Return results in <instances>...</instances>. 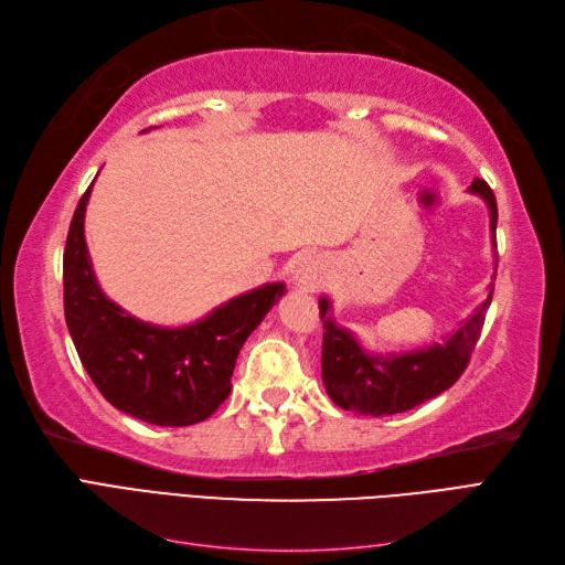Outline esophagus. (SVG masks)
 <instances>
[{
  "mask_svg": "<svg viewBox=\"0 0 565 565\" xmlns=\"http://www.w3.org/2000/svg\"><path fill=\"white\" fill-rule=\"evenodd\" d=\"M295 280L306 292H316V289L324 282V266L318 259H303L295 273Z\"/></svg>",
  "mask_w": 565,
  "mask_h": 565,
  "instance_id": "34e87169",
  "label": "esophagus"
}]
</instances>
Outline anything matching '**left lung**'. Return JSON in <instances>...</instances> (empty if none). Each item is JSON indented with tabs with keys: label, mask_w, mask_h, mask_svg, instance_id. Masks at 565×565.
I'll use <instances>...</instances> for the list:
<instances>
[{
	"label": "left lung",
	"mask_w": 565,
	"mask_h": 565,
	"mask_svg": "<svg viewBox=\"0 0 565 565\" xmlns=\"http://www.w3.org/2000/svg\"><path fill=\"white\" fill-rule=\"evenodd\" d=\"M471 191L481 195L490 207V231H498V200L483 179H473ZM498 247V241H492ZM492 301V287L488 299L478 311L446 339V344L401 353V355H372L355 337L339 328L330 318V301L320 299L322 320V382L330 398L344 409L358 415H396L413 409L438 393L448 391L467 370L469 358L481 337L486 311Z\"/></svg>",
	"instance_id": "left-lung-1"
}]
</instances>
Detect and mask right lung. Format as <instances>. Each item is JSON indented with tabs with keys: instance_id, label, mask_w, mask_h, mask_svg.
<instances>
[{
	"instance_id": "obj_1",
	"label": "right lung",
	"mask_w": 565,
	"mask_h": 565,
	"mask_svg": "<svg viewBox=\"0 0 565 565\" xmlns=\"http://www.w3.org/2000/svg\"><path fill=\"white\" fill-rule=\"evenodd\" d=\"M89 193L92 185L79 198L63 252L65 322L84 370L110 405L136 419L158 426L204 422L228 398L237 353L285 285L252 289L185 328L136 320L96 282L84 243Z\"/></svg>"
}]
</instances>
